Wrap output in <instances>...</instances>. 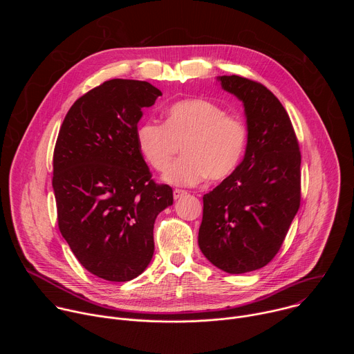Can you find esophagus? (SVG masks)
<instances>
[{
  "label": "esophagus",
  "mask_w": 354,
  "mask_h": 354,
  "mask_svg": "<svg viewBox=\"0 0 354 354\" xmlns=\"http://www.w3.org/2000/svg\"><path fill=\"white\" fill-rule=\"evenodd\" d=\"M185 194H187L186 190H180V189H175V190H174V198H175V200L180 198V197L185 196Z\"/></svg>",
  "instance_id": "1"
}]
</instances>
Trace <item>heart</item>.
Wrapping results in <instances>:
<instances>
[{"instance_id": "obj_1", "label": "heart", "mask_w": 354, "mask_h": 354, "mask_svg": "<svg viewBox=\"0 0 354 354\" xmlns=\"http://www.w3.org/2000/svg\"><path fill=\"white\" fill-rule=\"evenodd\" d=\"M141 156L156 171H165L177 144L185 157L174 163L164 180L176 186H194L207 176L220 180L239 165L246 148L248 130L242 119L207 99L192 97L172 104L165 123L145 120L136 130Z\"/></svg>"}]
</instances>
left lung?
Here are the masks:
<instances>
[{
  "mask_svg": "<svg viewBox=\"0 0 354 354\" xmlns=\"http://www.w3.org/2000/svg\"><path fill=\"white\" fill-rule=\"evenodd\" d=\"M217 80L242 100L248 142L236 169L203 196L198 246L214 266L241 274L266 266L287 235L301 201V153L286 109L265 85Z\"/></svg>",
  "mask_w": 354,
  "mask_h": 354,
  "instance_id": "obj_1",
  "label": "left lung"
}]
</instances>
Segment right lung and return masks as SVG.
<instances>
[{"mask_svg":"<svg viewBox=\"0 0 354 354\" xmlns=\"http://www.w3.org/2000/svg\"><path fill=\"white\" fill-rule=\"evenodd\" d=\"M161 95L145 81H105L75 100L56 141L60 232L78 262L108 281L145 270L156 218L174 203L172 187L151 179L136 140L142 108Z\"/></svg>","mask_w":354,"mask_h":354,"instance_id":"add662e5","label":"right lung"}]
</instances>
